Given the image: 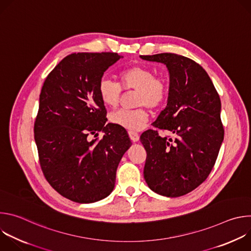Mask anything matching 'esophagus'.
I'll list each match as a JSON object with an SVG mask.
<instances>
[{"instance_id": "34e87169", "label": "esophagus", "mask_w": 251, "mask_h": 251, "mask_svg": "<svg viewBox=\"0 0 251 251\" xmlns=\"http://www.w3.org/2000/svg\"><path fill=\"white\" fill-rule=\"evenodd\" d=\"M128 135H129V137H130V139H131V141L132 142H137V141H139V134L138 133H136V132H134V131H129L128 132Z\"/></svg>"}]
</instances>
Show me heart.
<instances>
[{"instance_id":"1","label":"heart","mask_w":251,"mask_h":251,"mask_svg":"<svg viewBox=\"0 0 251 251\" xmlns=\"http://www.w3.org/2000/svg\"><path fill=\"white\" fill-rule=\"evenodd\" d=\"M122 89L135 90V109H120L110 114L112 124L130 131H138L148 121L146 106L150 109H158L166 102L169 94V83L162 75H155V71L145 65H132L121 70L118 82L102 77L97 86L102 103L114 108L119 103Z\"/></svg>"}]
</instances>
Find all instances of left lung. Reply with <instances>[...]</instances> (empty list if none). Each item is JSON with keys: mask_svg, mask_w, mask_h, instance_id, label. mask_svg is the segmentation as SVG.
Instances as JSON below:
<instances>
[{"mask_svg": "<svg viewBox=\"0 0 251 251\" xmlns=\"http://www.w3.org/2000/svg\"><path fill=\"white\" fill-rule=\"evenodd\" d=\"M141 58L169 69L168 104L153 126L173 135L160 136L156 129L141 135L145 181L161 196L181 197L203 183L216 164L225 136L221 98L206 71L189 57L165 52Z\"/></svg>", "mask_w": 251, "mask_h": 251, "instance_id": "8db88e82", "label": "left lung"}]
</instances>
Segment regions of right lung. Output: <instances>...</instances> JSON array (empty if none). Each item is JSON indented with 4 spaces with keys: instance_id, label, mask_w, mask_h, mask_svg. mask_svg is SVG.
<instances>
[{
    "instance_id": "right-lung-1",
    "label": "right lung",
    "mask_w": 251,
    "mask_h": 251,
    "mask_svg": "<svg viewBox=\"0 0 251 251\" xmlns=\"http://www.w3.org/2000/svg\"><path fill=\"white\" fill-rule=\"evenodd\" d=\"M116 52H77L64 57L47 76L33 132L46 180L62 197L80 203L100 201L114 189L118 164L132 143L106 123L97 86ZM104 130L98 142L90 134Z\"/></svg>"
}]
</instances>
